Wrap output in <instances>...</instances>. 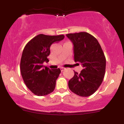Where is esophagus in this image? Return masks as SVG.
<instances>
[{
	"label": "esophagus",
	"mask_w": 124,
	"mask_h": 124,
	"mask_svg": "<svg viewBox=\"0 0 124 124\" xmlns=\"http://www.w3.org/2000/svg\"><path fill=\"white\" fill-rule=\"evenodd\" d=\"M65 68H63V67H62V68H61V72H63V71L65 70Z\"/></svg>",
	"instance_id": "34e87169"
}]
</instances>
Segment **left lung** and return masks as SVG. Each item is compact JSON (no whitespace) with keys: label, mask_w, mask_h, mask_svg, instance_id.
Returning a JSON list of instances; mask_svg holds the SVG:
<instances>
[{"label":"left lung","mask_w":124,"mask_h":124,"mask_svg":"<svg viewBox=\"0 0 124 124\" xmlns=\"http://www.w3.org/2000/svg\"><path fill=\"white\" fill-rule=\"evenodd\" d=\"M66 36L73 44L75 62L80 63L83 68L79 74L74 71L68 86L78 96H90L103 82L106 66L104 54L97 39L87 32L68 34Z\"/></svg>","instance_id":"8db88e82"}]
</instances>
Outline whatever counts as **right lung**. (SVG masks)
Listing matches in <instances>:
<instances>
[{
  "label": "right lung",
  "mask_w": 124,
  "mask_h": 124,
  "mask_svg": "<svg viewBox=\"0 0 124 124\" xmlns=\"http://www.w3.org/2000/svg\"><path fill=\"white\" fill-rule=\"evenodd\" d=\"M63 35L39 34L31 39L24 48L20 61L23 79L31 92L38 96L49 94L54 90L61 69H50L44 66L48 62L50 46L63 39Z\"/></svg>",
  "instance_id": "add662e5"
}]
</instances>
